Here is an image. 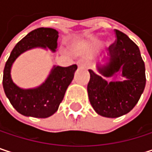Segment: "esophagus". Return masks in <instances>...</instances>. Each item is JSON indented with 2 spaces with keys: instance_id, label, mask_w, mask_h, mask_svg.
Instances as JSON below:
<instances>
[{
  "instance_id": "esophagus-1",
  "label": "esophagus",
  "mask_w": 152,
  "mask_h": 152,
  "mask_svg": "<svg viewBox=\"0 0 152 152\" xmlns=\"http://www.w3.org/2000/svg\"><path fill=\"white\" fill-rule=\"evenodd\" d=\"M77 66H78V68H80V69L86 68V64H85V62H84L83 60H79V61H77Z\"/></svg>"
}]
</instances>
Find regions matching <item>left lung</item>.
<instances>
[{"label": "left lung", "instance_id": "1", "mask_svg": "<svg viewBox=\"0 0 152 152\" xmlns=\"http://www.w3.org/2000/svg\"><path fill=\"white\" fill-rule=\"evenodd\" d=\"M114 31L116 40L109 46V61L106 65L98 66V70L105 77L121 71L126 80L108 83L90 69L87 86L91 105L98 114L107 118H117L130 112L146 83L145 66L138 46L123 32Z\"/></svg>", "mask_w": 152, "mask_h": 152}]
</instances>
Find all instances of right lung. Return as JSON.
Wrapping results in <instances>:
<instances>
[{
    "mask_svg": "<svg viewBox=\"0 0 152 152\" xmlns=\"http://www.w3.org/2000/svg\"><path fill=\"white\" fill-rule=\"evenodd\" d=\"M59 32L52 28H38L28 33L13 48L3 70L2 84L5 94L15 110L24 116L47 118L53 115L62 101L66 90L77 69L76 64L69 67L53 66L46 80L34 89H22L13 83L10 69L15 59L27 50L48 47L55 52Z\"/></svg>",
    "mask_w": 152,
    "mask_h": 152,
    "instance_id": "add662e5",
    "label": "right lung"
}]
</instances>
